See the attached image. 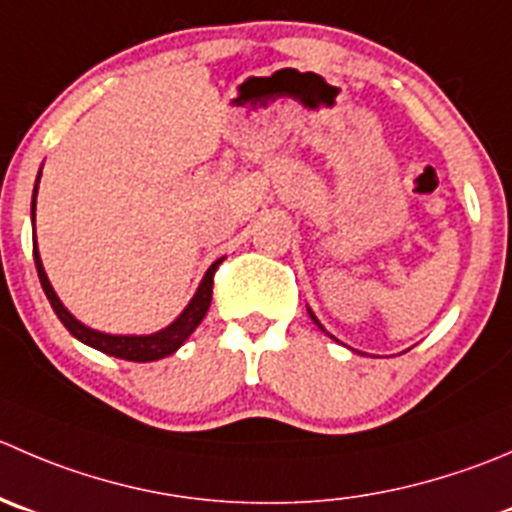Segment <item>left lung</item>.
I'll list each match as a JSON object with an SVG mask.
<instances>
[{"instance_id": "8db88e82", "label": "left lung", "mask_w": 512, "mask_h": 512, "mask_svg": "<svg viewBox=\"0 0 512 512\" xmlns=\"http://www.w3.org/2000/svg\"><path fill=\"white\" fill-rule=\"evenodd\" d=\"M307 312H310L312 322H315V325H317V327H320V330H322V332H327V330H325V327H322V325H320V320H317V317H315V312H312V310H310V307H307ZM327 335H330V332H327ZM330 337H332V335H330Z\"/></svg>"}]
</instances>
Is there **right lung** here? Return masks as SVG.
I'll list each match as a JSON object with an SVG mask.
<instances>
[{
	"instance_id": "obj_1",
	"label": "right lung",
	"mask_w": 512,
	"mask_h": 512,
	"mask_svg": "<svg viewBox=\"0 0 512 512\" xmlns=\"http://www.w3.org/2000/svg\"><path fill=\"white\" fill-rule=\"evenodd\" d=\"M39 177H42V170H39L37 185H34V195H32V225H34V210H37ZM220 262H222V257L217 262H212L210 270H207L205 277H202L200 287H197L195 297L187 302V307L180 312V317H177L175 322H170L165 330H157V332H152V335H112V332L92 330V327H87L84 322H79L77 317H74L72 312L62 305V300H59L57 292H54L52 282H49L47 272H44L42 257H39V250H37V235H34V265H37L39 282H42L44 295H47L49 305H52V310L57 312V317L62 320V325L67 327V330L72 332L79 342H84V345L94 347V350L104 352V355H112V357H119V360H132V362L162 360V357L172 355V352H177L182 345H185L187 337L195 332V327L200 325L202 317H205L207 310H210L212 277H215V270Z\"/></svg>"
}]
</instances>
